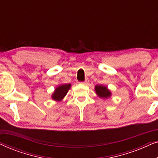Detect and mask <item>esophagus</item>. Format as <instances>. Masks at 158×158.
Returning a JSON list of instances; mask_svg holds the SVG:
<instances>
[{"label":"esophagus","instance_id":"esophagus-1","mask_svg":"<svg viewBox=\"0 0 158 158\" xmlns=\"http://www.w3.org/2000/svg\"><path fill=\"white\" fill-rule=\"evenodd\" d=\"M88 83H89V80L88 79H86L85 81L83 82V83H81L82 84H83V85H88Z\"/></svg>","mask_w":158,"mask_h":158}]
</instances>
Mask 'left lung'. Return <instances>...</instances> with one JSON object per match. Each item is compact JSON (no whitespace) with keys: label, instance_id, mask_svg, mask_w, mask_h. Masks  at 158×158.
<instances>
[{"label":"left lung","instance_id":"8db88e82","mask_svg":"<svg viewBox=\"0 0 158 158\" xmlns=\"http://www.w3.org/2000/svg\"><path fill=\"white\" fill-rule=\"evenodd\" d=\"M95 91L97 96L102 99H108L111 96V90L106 85H96L95 86Z\"/></svg>","mask_w":158,"mask_h":158}]
</instances>
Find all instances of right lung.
I'll return each mask as SVG.
<instances>
[{
    "label": "right lung",
    "instance_id": "add662e5",
    "mask_svg": "<svg viewBox=\"0 0 158 158\" xmlns=\"http://www.w3.org/2000/svg\"><path fill=\"white\" fill-rule=\"evenodd\" d=\"M70 83H64L57 86L55 89V90H54L52 94V99L55 101H57V102L62 101L64 98V96L68 94V90L70 89Z\"/></svg>",
    "mask_w": 158,
    "mask_h": 158
}]
</instances>
